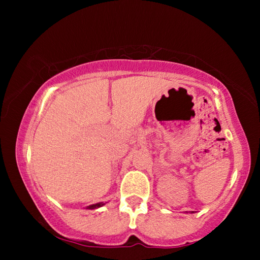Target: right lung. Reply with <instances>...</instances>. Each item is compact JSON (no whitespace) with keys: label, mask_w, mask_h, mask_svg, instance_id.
<instances>
[{"label":"right lung","mask_w":260,"mask_h":260,"mask_svg":"<svg viewBox=\"0 0 260 260\" xmlns=\"http://www.w3.org/2000/svg\"><path fill=\"white\" fill-rule=\"evenodd\" d=\"M104 203H98V204H93V205H89L87 206V209L89 210H93V209H98V208H101V206H103Z\"/></svg>","instance_id":"1"}]
</instances>
